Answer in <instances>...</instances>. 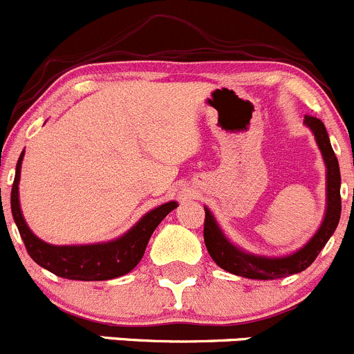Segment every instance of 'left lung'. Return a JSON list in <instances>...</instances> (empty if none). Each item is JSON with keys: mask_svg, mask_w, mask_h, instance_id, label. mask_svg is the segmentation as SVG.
Listing matches in <instances>:
<instances>
[{"mask_svg": "<svg viewBox=\"0 0 354 354\" xmlns=\"http://www.w3.org/2000/svg\"><path fill=\"white\" fill-rule=\"evenodd\" d=\"M303 124L315 136V141H317V146L325 163L324 220H322L320 227L313 234V237L306 244H303L299 250L292 251L289 254H282V257H267V254L250 253V251L234 244L225 236V232L218 225L208 206H205L206 250H208L213 261L229 274L246 279H260V281H268V279L272 281V279L299 274V272L306 270L313 263L315 258L324 250V246L334 234L335 227H337L339 218H341V172H339L337 156L332 149L325 125L318 118L306 115Z\"/></svg>", "mask_w": 354, "mask_h": 354, "instance_id": "obj_1", "label": "left lung"}]
</instances>
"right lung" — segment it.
Returning a JSON list of instances; mask_svg holds the SVG:
<instances>
[{
	"instance_id": "obj_1",
	"label": "right lung",
	"mask_w": 354,
	"mask_h": 354,
	"mask_svg": "<svg viewBox=\"0 0 354 354\" xmlns=\"http://www.w3.org/2000/svg\"><path fill=\"white\" fill-rule=\"evenodd\" d=\"M26 151H22L12 185V215L29 257L39 267L70 281H110L134 270L145 257L149 237L163 218L178 206L177 201L163 203L149 209L120 237L94 244H50L39 239L27 225L19 198L20 170Z\"/></svg>"
}]
</instances>
